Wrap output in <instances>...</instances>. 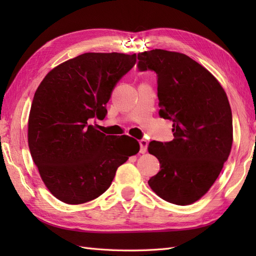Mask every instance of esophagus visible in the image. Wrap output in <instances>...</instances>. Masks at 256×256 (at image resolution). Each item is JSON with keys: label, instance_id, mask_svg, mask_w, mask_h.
<instances>
[{"label": "esophagus", "instance_id": "1", "mask_svg": "<svg viewBox=\"0 0 256 256\" xmlns=\"http://www.w3.org/2000/svg\"><path fill=\"white\" fill-rule=\"evenodd\" d=\"M140 153H146V150H148V142L146 140H140Z\"/></svg>", "mask_w": 256, "mask_h": 256}]
</instances>
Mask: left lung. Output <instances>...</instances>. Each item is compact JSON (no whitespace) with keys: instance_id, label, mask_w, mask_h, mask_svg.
<instances>
[{"instance_id":"left-lung-1","label":"left lung","mask_w":256,"mask_h":256,"mask_svg":"<svg viewBox=\"0 0 256 256\" xmlns=\"http://www.w3.org/2000/svg\"><path fill=\"white\" fill-rule=\"evenodd\" d=\"M138 59L140 72L157 74L160 116L172 121V140L150 143L160 170L148 184L168 202L192 204L210 189L230 155L229 100L218 80L184 54L153 50Z\"/></svg>"}]
</instances>
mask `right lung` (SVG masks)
I'll use <instances>...</instances> for the list:
<instances>
[{
  "mask_svg": "<svg viewBox=\"0 0 256 256\" xmlns=\"http://www.w3.org/2000/svg\"><path fill=\"white\" fill-rule=\"evenodd\" d=\"M135 62V54H82L54 68L37 88L30 150L42 182L62 202L98 198L111 186L118 167L138 153L136 140L112 138L89 124L106 118L113 89Z\"/></svg>",
  "mask_w": 256,
  "mask_h": 256,
  "instance_id": "add662e5",
  "label": "right lung"
}]
</instances>
